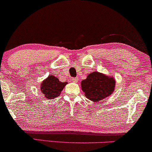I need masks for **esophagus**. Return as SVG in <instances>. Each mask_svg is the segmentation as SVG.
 Wrapping results in <instances>:
<instances>
[{
	"label": "esophagus",
	"instance_id": "34e87169",
	"mask_svg": "<svg viewBox=\"0 0 152 152\" xmlns=\"http://www.w3.org/2000/svg\"><path fill=\"white\" fill-rule=\"evenodd\" d=\"M72 81L74 82V83H77L78 81V78H74L72 79Z\"/></svg>",
	"mask_w": 152,
	"mask_h": 152
}]
</instances>
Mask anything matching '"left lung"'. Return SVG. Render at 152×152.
Returning a JSON list of instances; mask_svg holds the SVG:
<instances>
[{
    "mask_svg": "<svg viewBox=\"0 0 152 152\" xmlns=\"http://www.w3.org/2000/svg\"><path fill=\"white\" fill-rule=\"evenodd\" d=\"M81 89L90 101L98 102L114 93L116 80L113 76L94 71L81 82Z\"/></svg>",
    "mask_w": 152,
    "mask_h": 152,
    "instance_id": "8db88e82",
    "label": "left lung"
}]
</instances>
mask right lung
<instances>
[{
	"mask_svg": "<svg viewBox=\"0 0 152 152\" xmlns=\"http://www.w3.org/2000/svg\"><path fill=\"white\" fill-rule=\"evenodd\" d=\"M67 83V82L60 81L58 78L53 75H49L41 82L40 89L46 99H53L60 95Z\"/></svg>",
	"mask_w": 152,
	"mask_h": 152,
	"instance_id": "obj_1",
	"label": "right lung"
}]
</instances>
